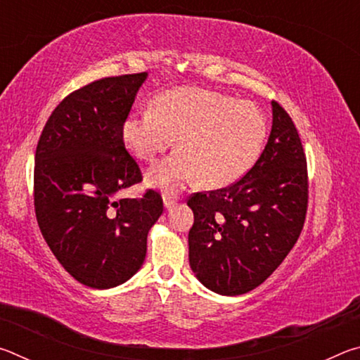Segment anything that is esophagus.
<instances>
[{
    "label": "esophagus",
    "mask_w": 360,
    "mask_h": 360,
    "mask_svg": "<svg viewBox=\"0 0 360 360\" xmlns=\"http://www.w3.org/2000/svg\"><path fill=\"white\" fill-rule=\"evenodd\" d=\"M163 205H165L167 210H172L173 206L176 205V198L169 197V195H165V197H163Z\"/></svg>",
    "instance_id": "esophagus-1"
}]
</instances>
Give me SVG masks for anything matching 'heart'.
<instances>
[{
	"instance_id": "1",
	"label": "heart",
	"mask_w": 360,
	"mask_h": 360,
	"mask_svg": "<svg viewBox=\"0 0 360 360\" xmlns=\"http://www.w3.org/2000/svg\"><path fill=\"white\" fill-rule=\"evenodd\" d=\"M265 135L257 106L200 87L168 90L152 109L129 114L122 125L125 146L146 162H154L178 138L179 150L146 174L149 184L167 192L197 179L210 188L233 184L257 160Z\"/></svg>"
}]
</instances>
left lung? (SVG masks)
<instances>
[{
    "mask_svg": "<svg viewBox=\"0 0 360 360\" xmlns=\"http://www.w3.org/2000/svg\"><path fill=\"white\" fill-rule=\"evenodd\" d=\"M271 131L254 167L230 187L195 193L188 262L205 288L241 295L281 265L300 236L308 203L307 158L289 114L271 101Z\"/></svg>",
    "mask_w": 360,
    "mask_h": 360,
    "instance_id": "8db88e82",
    "label": "left lung"
}]
</instances>
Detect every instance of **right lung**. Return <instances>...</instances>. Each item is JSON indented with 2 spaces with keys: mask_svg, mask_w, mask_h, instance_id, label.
<instances>
[{
  "mask_svg": "<svg viewBox=\"0 0 360 360\" xmlns=\"http://www.w3.org/2000/svg\"><path fill=\"white\" fill-rule=\"evenodd\" d=\"M148 72L105 77L53 109L34 155V210L41 233L70 275L94 289L124 284L141 268L162 197L120 198L141 181L122 125Z\"/></svg>",
  "mask_w": 360,
  "mask_h": 360,
  "instance_id": "1",
  "label": "right lung"
}]
</instances>
